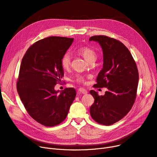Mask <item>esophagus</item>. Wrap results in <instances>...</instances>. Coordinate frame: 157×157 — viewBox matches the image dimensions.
<instances>
[{
	"label": "esophagus",
	"instance_id": "34e87169",
	"mask_svg": "<svg viewBox=\"0 0 157 157\" xmlns=\"http://www.w3.org/2000/svg\"><path fill=\"white\" fill-rule=\"evenodd\" d=\"M78 94H86L87 93V90L85 89H83V88H80L78 90Z\"/></svg>",
	"mask_w": 157,
	"mask_h": 157
}]
</instances>
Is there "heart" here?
I'll return each instance as SVG.
<instances>
[{
	"mask_svg": "<svg viewBox=\"0 0 157 157\" xmlns=\"http://www.w3.org/2000/svg\"><path fill=\"white\" fill-rule=\"evenodd\" d=\"M77 53L84 58L87 61L91 63L94 62L97 58L96 52L89 47H82L77 50ZM71 57L68 53L64 54L61 59V67L64 70H68L71 65ZM77 82H84V77L82 75H78L76 78Z\"/></svg>",
	"mask_w": 157,
	"mask_h": 157,
	"instance_id": "heart-1",
	"label": "heart"
}]
</instances>
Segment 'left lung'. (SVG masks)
Wrapping results in <instances>:
<instances>
[{"mask_svg":"<svg viewBox=\"0 0 157 157\" xmlns=\"http://www.w3.org/2000/svg\"><path fill=\"white\" fill-rule=\"evenodd\" d=\"M103 54V67L97 77L95 87H107L104 96L91 90L94 102L90 114L98 124L110 125L121 121L132 108L139 80V73L130 51L121 42L105 35L93 36Z\"/></svg>","mask_w":157,"mask_h":157,"instance_id":"1","label":"left lung"}]
</instances>
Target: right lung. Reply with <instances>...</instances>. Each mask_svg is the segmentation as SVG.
<instances>
[{
	"label": "right lung",
	"instance_id": "right-lung-1",
	"mask_svg": "<svg viewBox=\"0 0 157 157\" xmlns=\"http://www.w3.org/2000/svg\"><path fill=\"white\" fill-rule=\"evenodd\" d=\"M73 41L62 36L45 38L31 45L22 59L17 93L27 112L44 126L61 124L76 96L71 87L54 89L64 76L61 59Z\"/></svg>",
	"mask_w": 157,
	"mask_h": 157
}]
</instances>
